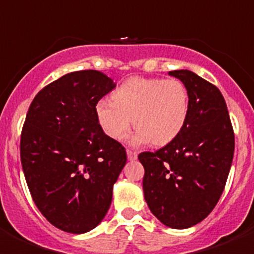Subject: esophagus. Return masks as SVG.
I'll use <instances>...</instances> for the list:
<instances>
[{"mask_svg": "<svg viewBox=\"0 0 254 254\" xmlns=\"http://www.w3.org/2000/svg\"><path fill=\"white\" fill-rule=\"evenodd\" d=\"M127 158L128 160H136L137 159V152L133 151V150H127Z\"/></svg>", "mask_w": 254, "mask_h": 254, "instance_id": "1", "label": "esophagus"}]
</instances>
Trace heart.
Returning <instances> with one entry per match:
<instances>
[{"mask_svg": "<svg viewBox=\"0 0 254 254\" xmlns=\"http://www.w3.org/2000/svg\"><path fill=\"white\" fill-rule=\"evenodd\" d=\"M111 100L96 103V120L108 137L122 140L133 123V145L164 146L185 128L190 93L178 78L131 77L117 87Z\"/></svg>", "mask_w": 254, "mask_h": 254, "instance_id": "b5f03b06", "label": "heart"}]
</instances>
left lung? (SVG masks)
Segmentation results:
<instances>
[{"label": "left lung", "instance_id": "obj_1", "mask_svg": "<svg viewBox=\"0 0 254 254\" xmlns=\"http://www.w3.org/2000/svg\"><path fill=\"white\" fill-rule=\"evenodd\" d=\"M190 93V116L181 133L158 151H145L142 187L152 214L164 225L186 229L214 210L225 188L234 131L223 94L188 69L170 71Z\"/></svg>", "mask_w": 254, "mask_h": 254}]
</instances>
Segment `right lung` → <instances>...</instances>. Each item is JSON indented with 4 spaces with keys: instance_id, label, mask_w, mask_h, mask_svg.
<instances>
[{
    "instance_id": "1",
    "label": "right lung",
    "mask_w": 254,
    "mask_h": 254,
    "mask_svg": "<svg viewBox=\"0 0 254 254\" xmlns=\"http://www.w3.org/2000/svg\"><path fill=\"white\" fill-rule=\"evenodd\" d=\"M114 87L100 71H75L44 86L29 107L20 140L24 176L42 215L64 232L82 234L99 225L127 161L95 114Z\"/></svg>"
}]
</instances>
